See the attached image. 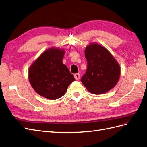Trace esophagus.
<instances>
[{"mask_svg": "<svg viewBox=\"0 0 147 147\" xmlns=\"http://www.w3.org/2000/svg\"><path fill=\"white\" fill-rule=\"evenodd\" d=\"M74 78L76 79V80H79L80 79V74H79V73H76V74H75L74 75Z\"/></svg>", "mask_w": 147, "mask_h": 147, "instance_id": "obj_1", "label": "esophagus"}]
</instances>
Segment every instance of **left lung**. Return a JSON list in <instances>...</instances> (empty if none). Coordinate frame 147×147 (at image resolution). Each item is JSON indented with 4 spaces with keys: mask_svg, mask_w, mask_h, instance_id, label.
<instances>
[{
    "mask_svg": "<svg viewBox=\"0 0 147 147\" xmlns=\"http://www.w3.org/2000/svg\"><path fill=\"white\" fill-rule=\"evenodd\" d=\"M88 68L81 82L94 94H102L117 84L120 76L119 63L107 48L97 43H89L85 49Z\"/></svg>",
    "mask_w": 147,
    "mask_h": 147,
    "instance_id": "left-lung-1",
    "label": "left lung"
}]
</instances>
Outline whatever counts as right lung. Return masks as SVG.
Returning a JSON list of instances; mask_svg holds the SVG:
<instances>
[{"instance_id":"obj_1","label":"right lung","mask_w":147,"mask_h":147,"mask_svg":"<svg viewBox=\"0 0 147 147\" xmlns=\"http://www.w3.org/2000/svg\"><path fill=\"white\" fill-rule=\"evenodd\" d=\"M63 48L51 47L42 53L29 67L28 80L36 93L55 100L65 95L69 85L75 81L63 63Z\"/></svg>"}]
</instances>
